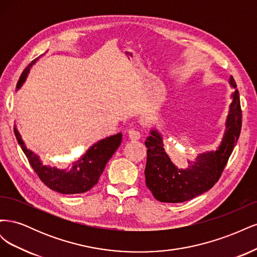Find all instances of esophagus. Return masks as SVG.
<instances>
[{"label": "esophagus", "instance_id": "1", "mask_svg": "<svg viewBox=\"0 0 257 257\" xmlns=\"http://www.w3.org/2000/svg\"><path fill=\"white\" fill-rule=\"evenodd\" d=\"M128 137L131 141H138V139L142 137V134H141V132H139V130L131 128L128 131Z\"/></svg>", "mask_w": 257, "mask_h": 257}]
</instances>
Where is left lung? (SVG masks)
I'll use <instances>...</instances> for the list:
<instances>
[{
    "mask_svg": "<svg viewBox=\"0 0 257 257\" xmlns=\"http://www.w3.org/2000/svg\"><path fill=\"white\" fill-rule=\"evenodd\" d=\"M229 82L235 92L231 95L226 131L216 151L199 154L195 162H188V168L179 169L165 152L162 136L157 131H151V136L147 138L146 185L161 203L190 200L209 191L220 179L238 142L242 123L239 92L232 76Z\"/></svg>",
    "mask_w": 257,
    "mask_h": 257,
    "instance_id": "8db88e82",
    "label": "left lung"
}]
</instances>
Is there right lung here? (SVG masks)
<instances>
[{
	"instance_id": "right-lung-1",
	"label": "right lung",
	"mask_w": 257,
	"mask_h": 257,
	"mask_svg": "<svg viewBox=\"0 0 257 257\" xmlns=\"http://www.w3.org/2000/svg\"><path fill=\"white\" fill-rule=\"evenodd\" d=\"M37 60L38 58L33 60L22 72L17 83V89L25 82L31 66ZM15 135H16L22 151L28 158L30 165L32 166L38 178L49 189L61 194H81L90 191L98 182V179L103 174L107 162L118 149L122 141L121 133L99 141L93 145L78 161L74 162L71 169L66 170L44 165L38 155L27 149L16 127H15Z\"/></svg>"
}]
</instances>
